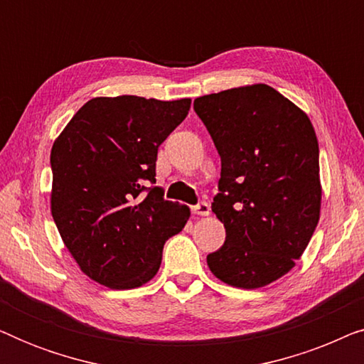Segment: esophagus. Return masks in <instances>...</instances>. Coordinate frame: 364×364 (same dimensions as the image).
Listing matches in <instances>:
<instances>
[{"label":"esophagus","mask_w":364,"mask_h":364,"mask_svg":"<svg viewBox=\"0 0 364 364\" xmlns=\"http://www.w3.org/2000/svg\"><path fill=\"white\" fill-rule=\"evenodd\" d=\"M192 212L196 213V215L205 217V215H208V213H210V205H208L207 202H198L197 205L192 207Z\"/></svg>","instance_id":"1"}]
</instances>
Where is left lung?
<instances>
[{
	"label": "left lung",
	"mask_w": 364,
	"mask_h": 364,
	"mask_svg": "<svg viewBox=\"0 0 364 364\" xmlns=\"http://www.w3.org/2000/svg\"><path fill=\"white\" fill-rule=\"evenodd\" d=\"M222 171L212 212L225 243L207 265L222 282L260 288L295 267L318 225L320 151L301 109L267 84L193 101Z\"/></svg>",
	"instance_id": "left-lung-1"
}]
</instances>
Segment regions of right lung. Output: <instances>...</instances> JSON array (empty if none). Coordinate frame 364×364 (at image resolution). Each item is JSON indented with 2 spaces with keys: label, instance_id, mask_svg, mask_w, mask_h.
<instances>
[{
  "label": "right lung",
  "instance_id": "add662e5",
  "mask_svg": "<svg viewBox=\"0 0 364 364\" xmlns=\"http://www.w3.org/2000/svg\"><path fill=\"white\" fill-rule=\"evenodd\" d=\"M188 109L191 99L94 97L54 142V223L79 268L104 287L127 290L154 278L164 243L191 217L154 186L159 146Z\"/></svg>",
  "mask_w": 364,
  "mask_h": 364
}]
</instances>
